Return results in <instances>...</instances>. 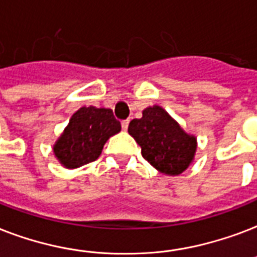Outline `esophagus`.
<instances>
[{
	"instance_id": "obj_1",
	"label": "esophagus",
	"mask_w": 257,
	"mask_h": 257,
	"mask_svg": "<svg viewBox=\"0 0 257 257\" xmlns=\"http://www.w3.org/2000/svg\"><path fill=\"white\" fill-rule=\"evenodd\" d=\"M128 125H129V120H124L122 122H121V126H122V129H124V131H126V129H128Z\"/></svg>"
}]
</instances>
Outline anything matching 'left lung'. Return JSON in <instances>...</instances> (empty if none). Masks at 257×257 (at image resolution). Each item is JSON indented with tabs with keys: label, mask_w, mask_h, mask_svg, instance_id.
<instances>
[{
	"label": "left lung",
	"mask_w": 257,
	"mask_h": 257,
	"mask_svg": "<svg viewBox=\"0 0 257 257\" xmlns=\"http://www.w3.org/2000/svg\"><path fill=\"white\" fill-rule=\"evenodd\" d=\"M129 135L142 147L143 158L166 175H179L194 160L197 139L186 133L162 106L143 110L129 122Z\"/></svg>",
	"instance_id": "left-lung-1"
}]
</instances>
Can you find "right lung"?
<instances>
[{"label":"right lung","instance_id":"1","mask_svg":"<svg viewBox=\"0 0 257 257\" xmlns=\"http://www.w3.org/2000/svg\"><path fill=\"white\" fill-rule=\"evenodd\" d=\"M121 131L111 109L81 107L54 146L56 159L66 168H78L99 158L105 143Z\"/></svg>","mask_w":257,"mask_h":257}]
</instances>
